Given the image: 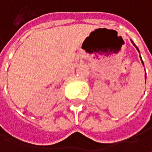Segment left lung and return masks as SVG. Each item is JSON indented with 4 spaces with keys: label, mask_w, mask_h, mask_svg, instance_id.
I'll return each instance as SVG.
<instances>
[{
    "label": "left lung",
    "mask_w": 152,
    "mask_h": 152,
    "mask_svg": "<svg viewBox=\"0 0 152 152\" xmlns=\"http://www.w3.org/2000/svg\"><path fill=\"white\" fill-rule=\"evenodd\" d=\"M132 43H133V42H132ZM133 45H134V43H133ZM134 46H135V47H136V48H137V50H138V47H137V46H136V45H134ZM138 51H139V50H138ZM140 58H141V57H140ZM141 60H142V59H141ZM142 64H144V63H143V61H142ZM145 75H146V73H145Z\"/></svg>",
    "instance_id": "1"
}]
</instances>
